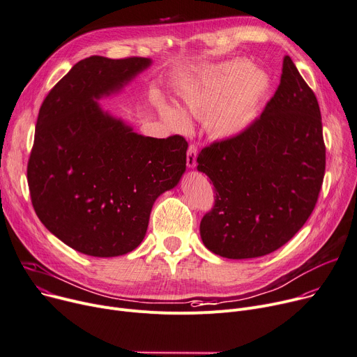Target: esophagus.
I'll list each match as a JSON object with an SVG mask.
<instances>
[{
    "mask_svg": "<svg viewBox=\"0 0 357 357\" xmlns=\"http://www.w3.org/2000/svg\"><path fill=\"white\" fill-rule=\"evenodd\" d=\"M197 164V147L195 144H190L187 149V166L190 169L196 167Z\"/></svg>",
    "mask_w": 357,
    "mask_h": 357,
    "instance_id": "esophagus-1",
    "label": "esophagus"
}]
</instances>
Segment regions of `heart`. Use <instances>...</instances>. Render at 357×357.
I'll return each instance as SVG.
<instances>
[{"label":"heart","instance_id":"b5f03b06","mask_svg":"<svg viewBox=\"0 0 357 357\" xmlns=\"http://www.w3.org/2000/svg\"><path fill=\"white\" fill-rule=\"evenodd\" d=\"M268 89L261 70L244 60L227 61L208 68L180 93V113L164 107L162 116L177 130L188 128L185 117L206 119L210 134L229 139L252 124Z\"/></svg>","mask_w":357,"mask_h":357}]
</instances>
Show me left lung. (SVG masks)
<instances>
[{
	"label": "left lung",
	"mask_w": 357,
	"mask_h": 357,
	"mask_svg": "<svg viewBox=\"0 0 357 357\" xmlns=\"http://www.w3.org/2000/svg\"><path fill=\"white\" fill-rule=\"evenodd\" d=\"M215 191L200 236L226 259H253L286 244L310 217L323 184L326 146L317 98L289 56L261 116L197 157Z\"/></svg>",
	"instance_id": "1"
}]
</instances>
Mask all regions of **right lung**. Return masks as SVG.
<instances>
[{"mask_svg":"<svg viewBox=\"0 0 357 357\" xmlns=\"http://www.w3.org/2000/svg\"><path fill=\"white\" fill-rule=\"evenodd\" d=\"M150 64L144 57L84 59L41 104L26 167L31 203L41 223L83 255L132 252L155 199L185 172L184 137L137 134L97 102Z\"/></svg>","mask_w":357,"mask_h":357,"instance_id":"right-lung-1","label":"right lung"}]
</instances>
